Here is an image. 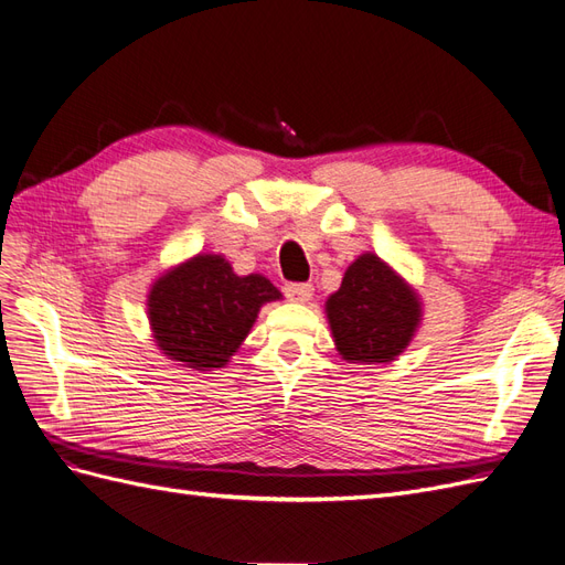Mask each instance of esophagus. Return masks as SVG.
<instances>
[{
    "instance_id": "obj_1",
    "label": "esophagus",
    "mask_w": 565,
    "mask_h": 565,
    "mask_svg": "<svg viewBox=\"0 0 565 565\" xmlns=\"http://www.w3.org/2000/svg\"><path fill=\"white\" fill-rule=\"evenodd\" d=\"M285 297L289 301H297V303H309L313 297V285H287Z\"/></svg>"
}]
</instances>
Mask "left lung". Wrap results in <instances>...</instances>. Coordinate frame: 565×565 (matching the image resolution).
Returning <instances> with one entry per match:
<instances>
[{
	"label": "left lung",
	"instance_id": "obj_1",
	"mask_svg": "<svg viewBox=\"0 0 565 565\" xmlns=\"http://www.w3.org/2000/svg\"><path fill=\"white\" fill-rule=\"evenodd\" d=\"M334 347L347 363H393L422 324V299L401 273L374 252L347 268L341 287L324 301Z\"/></svg>",
	"mask_w": 565,
	"mask_h": 565
}]
</instances>
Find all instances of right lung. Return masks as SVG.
I'll return each instance as SVG.
<instances>
[{
	"label": "right lung",
	"mask_w": 565,
	"mask_h": 565,
	"mask_svg": "<svg viewBox=\"0 0 565 565\" xmlns=\"http://www.w3.org/2000/svg\"><path fill=\"white\" fill-rule=\"evenodd\" d=\"M278 299L280 289L262 273L237 276L226 256L200 252L150 285L146 313L162 355L212 372L231 363L262 306Z\"/></svg>",
	"instance_id": "1"
}]
</instances>
